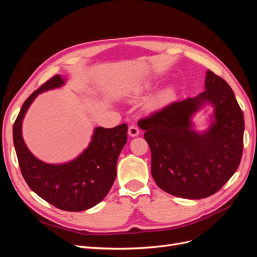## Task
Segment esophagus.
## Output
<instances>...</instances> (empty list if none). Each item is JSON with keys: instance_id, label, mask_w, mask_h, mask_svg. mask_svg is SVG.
Masks as SVG:
<instances>
[{"instance_id": "obj_1", "label": "esophagus", "mask_w": 257, "mask_h": 257, "mask_svg": "<svg viewBox=\"0 0 257 257\" xmlns=\"http://www.w3.org/2000/svg\"><path fill=\"white\" fill-rule=\"evenodd\" d=\"M128 135L132 137H136L139 135V128L136 125H131L128 127Z\"/></svg>"}]
</instances>
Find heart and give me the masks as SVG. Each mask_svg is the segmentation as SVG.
<instances>
[{
    "instance_id": "b5f03b06",
    "label": "heart",
    "mask_w": 257,
    "mask_h": 257,
    "mask_svg": "<svg viewBox=\"0 0 257 257\" xmlns=\"http://www.w3.org/2000/svg\"><path fill=\"white\" fill-rule=\"evenodd\" d=\"M149 88H150V83H146L143 87L144 90H147ZM173 94H174L173 89H164V90L160 91L158 94L151 99V102H150L151 107L159 108V107H162L163 105H165L170 99V97L173 96Z\"/></svg>"
}]
</instances>
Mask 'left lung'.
Masks as SVG:
<instances>
[{
  "mask_svg": "<svg viewBox=\"0 0 257 257\" xmlns=\"http://www.w3.org/2000/svg\"><path fill=\"white\" fill-rule=\"evenodd\" d=\"M205 91L173 103L138 121L151 150V174L160 189L174 196L213 195L237 170L243 149L244 120L229 84L207 71ZM214 107L210 125L193 128V114Z\"/></svg>",
  "mask_w": 257,
  "mask_h": 257,
  "instance_id": "obj_1",
  "label": "left lung"
}]
</instances>
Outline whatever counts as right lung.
I'll return each mask as SVG.
<instances>
[{
	"label": "right lung",
	"mask_w": 257,
	"mask_h": 257,
	"mask_svg": "<svg viewBox=\"0 0 257 257\" xmlns=\"http://www.w3.org/2000/svg\"><path fill=\"white\" fill-rule=\"evenodd\" d=\"M65 81L64 77L53 76L27 98L14 123L13 138L21 174L30 189L54 207L75 212L94 207L110 191L116 176V161L127 142V125L96 127L82 153L63 164L38 160L23 141L22 121L38 94L60 88Z\"/></svg>",
	"instance_id": "add662e5"
}]
</instances>
